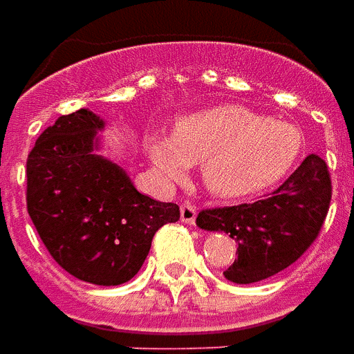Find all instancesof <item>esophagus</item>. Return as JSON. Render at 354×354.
Returning a JSON list of instances; mask_svg holds the SVG:
<instances>
[{"mask_svg": "<svg viewBox=\"0 0 354 354\" xmlns=\"http://www.w3.org/2000/svg\"><path fill=\"white\" fill-rule=\"evenodd\" d=\"M181 221L187 223V225H194V221H196V207L189 202L181 205Z\"/></svg>", "mask_w": 354, "mask_h": 354, "instance_id": "34e87169", "label": "esophagus"}]
</instances>
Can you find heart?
<instances>
[{
	"instance_id": "b5f03b06",
	"label": "heart",
	"mask_w": 354,
	"mask_h": 354,
	"mask_svg": "<svg viewBox=\"0 0 354 354\" xmlns=\"http://www.w3.org/2000/svg\"><path fill=\"white\" fill-rule=\"evenodd\" d=\"M149 154L167 181H181L189 165L200 164L205 190L232 200L282 181L305 149L301 127L270 120L240 104H219L181 116L171 141L150 137Z\"/></svg>"
}]
</instances>
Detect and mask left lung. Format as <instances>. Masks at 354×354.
I'll list each match as a JSON object with an SVG mask.
<instances>
[{
  "label": "left lung",
  "instance_id": "obj_1",
  "mask_svg": "<svg viewBox=\"0 0 354 354\" xmlns=\"http://www.w3.org/2000/svg\"><path fill=\"white\" fill-rule=\"evenodd\" d=\"M330 200L328 165L318 154H309L263 200L202 209L196 225L236 240L238 257L223 274L234 284H253L274 277L309 250L324 225Z\"/></svg>",
  "mask_w": 354,
  "mask_h": 354
}]
</instances>
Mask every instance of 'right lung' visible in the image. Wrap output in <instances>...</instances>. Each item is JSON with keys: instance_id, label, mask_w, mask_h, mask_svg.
<instances>
[{"instance_id": "1", "label": "right lung", "mask_w": 354, "mask_h": 354, "mask_svg": "<svg viewBox=\"0 0 354 354\" xmlns=\"http://www.w3.org/2000/svg\"><path fill=\"white\" fill-rule=\"evenodd\" d=\"M102 127L80 109L37 137L26 160V207L62 269L89 284L118 286L139 272L156 230L181 213L141 194L120 165L95 152Z\"/></svg>"}]
</instances>
